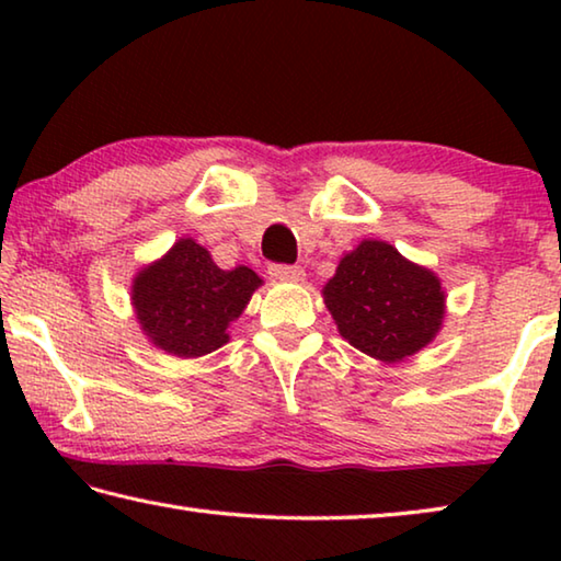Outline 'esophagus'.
Returning a JSON list of instances; mask_svg holds the SVG:
<instances>
[{
    "label": "esophagus",
    "mask_w": 561,
    "mask_h": 561,
    "mask_svg": "<svg viewBox=\"0 0 561 561\" xmlns=\"http://www.w3.org/2000/svg\"><path fill=\"white\" fill-rule=\"evenodd\" d=\"M272 279L279 282H301L304 279V270L299 264H270L267 267Z\"/></svg>",
    "instance_id": "esophagus-1"
}]
</instances>
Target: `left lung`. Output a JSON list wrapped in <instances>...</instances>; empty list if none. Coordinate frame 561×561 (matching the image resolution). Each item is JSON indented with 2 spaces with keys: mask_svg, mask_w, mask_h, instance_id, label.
Returning a JSON list of instances; mask_svg holds the SVG:
<instances>
[{
  "mask_svg": "<svg viewBox=\"0 0 561 561\" xmlns=\"http://www.w3.org/2000/svg\"><path fill=\"white\" fill-rule=\"evenodd\" d=\"M324 301L351 346L391 364L431 344L445 297L433 272L403 260L391 244L366 240L339 262Z\"/></svg>",
  "mask_w": 561,
  "mask_h": 561,
  "instance_id": "left-lung-1",
  "label": "left lung"
}]
</instances>
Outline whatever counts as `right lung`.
Returning a JSON list of instances; mask_svg holds the SVG:
<instances>
[{"label":"right lung","mask_w":561,"mask_h":561,"mask_svg":"<svg viewBox=\"0 0 561 561\" xmlns=\"http://www.w3.org/2000/svg\"><path fill=\"white\" fill-rule=\"evenodd\" d=\"M262 279L247 267L225 272L193 240L173 244L133 282V304L146 334L173 356H205L227 344V327L242 314Z\"/></svg>","instance_id":"obj_1"}]
</instances>
